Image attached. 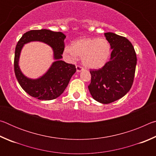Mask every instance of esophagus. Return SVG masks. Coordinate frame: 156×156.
<instances>
[{
    "instance_id": "obj_1",
    "label": "esophagus",
    "mask_w": 156,
    "mask_h": 156,
    "mask_svg": "<svg viewBox=\"0 0 156 156\" xmlns=\"http://www.w3.org/2000/svg\"><path fill=\"white\" fill-rule=\"evenodd\" d=\"M84 69L83 67H81L80 65H76V71H77V72H80L81 71H83Z\"/></svg>"
}]
</instances>
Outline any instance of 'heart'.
<instances>
[{"mask_svg": "<svg viewBox=\"0 0 156 156\" xmlns=\"http://www.w3.org/2000/svg\"><path fill=\"white\" fill-rule=\"evenodd\" d=\"M65 53L72 58H82L83 64L89 69H100L107 62L111 54L109 42L104 38H82L67 47Z\"/></svg>", "mask_w": 156, "mask_h": 156, "instance_id": "1", "label": "heart"}]
</instances>
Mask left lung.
<instances>
[{
	"mask_svg": "<svg viewBox=\"0 0 156 156\" xmlns=\"http://www.w3.org/2000/svg\"><path fill=\"white\" fill-rule=\"evenodd\" d=\"M112 49L110 60L100 69H91L88 86L91 96L102 104L122 98L131 88L135 76L137 58L128 39L112 32L105 33Z\"/></svg>",
	"mask_w": 156,
	"mask_h": 156,
	"instance_id": "obj_1",
	"label": "left lung"
}]
</instances>
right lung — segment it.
Wrapping results in <instances>:
<instances>
[{
    "instance_id": "add662e5",
    "label": "right lung",
    "mask_w": 156,
    "mask_h": 156,
    "mask_svg": "<svg viewBox=\"0 0 156 156\" xmlns=\"http://www.w3.org/2000/svg\"><path fill=\"white\" fill-rule=\"evenodd\" d=\"M66 36L62 32L49 30H31L23 34L18 41L15 49L14 72L18 83L26 93L41 100L56 99L67 87L76 68L74 65L61 60L65 49L64 40ZM32 41H40L51 46L54 51L56 61L52 63L48 71L37 79H29L20 69L18 62L21 50L25 44Z\"/></svg>"
}]
</instances>
